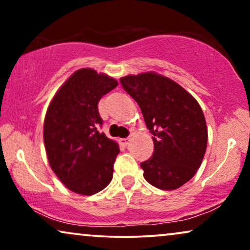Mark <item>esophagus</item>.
Returning a JSON list of instances; mask_svg holds the SVG:
<instances>
[{"instance_id":"34e87169","label":"esophagus","mask_w":250,"mask_h":250,"mask_svg":"<svg viewBox=\"0 0 250 250\" xmlns=\"http://www.w3.org/2000/svg\"><path fill=\"white\" fill-rule=\"evenodd\" d=\"M129 142H131V138L121 139V145H122V146H127Z\"/></svg>"}]
</instances>
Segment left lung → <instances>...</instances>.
<instances>
[{
	"mask_svg": "<svg viewBox=\"0 0 250 250\" xmlns=\"http://www.w3.org/2000/svg\"><path fill=\"white\" fill-rule=\"evenodd\" d=\"M121 83L138 102L153 135V155L141 163L143 176L162 190L182 187L197 173L207 148L199 104L175 82L152 71L122 77Z\"/></svg>",
	"mask_w": 250,
	"mask_h": 250,
	"instance_id": "obj_1",
	"label": "left lung"
}]
</instances>
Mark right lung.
<instances>
[{
  "instance_id": "add662e5",
  "label": "right lung",
  "mask_w": 250,
  "mask_h": 250,
  "mask_svg": "<svg viewBox=\"0 0 250 250\" xmlns=\"http://www.w3.org/2000/svg\"><path fill=\"white\" fill-rule=\"evenodd\" d=\"M117 81L91 68L71 75L54 95L44 121V145L51 168L73 192L98 193L110 183L118 145L98 131V104Z\"/></svg>"
}]
</instances>
